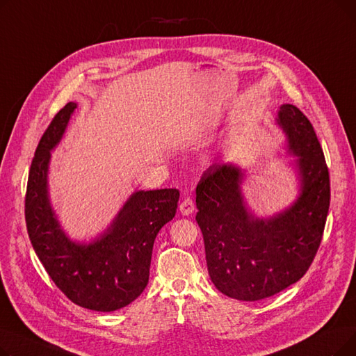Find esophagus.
Returning a JSON list of instances; mask_svg holds the SVG:
<instances>
[{
  "label": "esophagus",
  "instance_id": "34e87169",
  "mask_svg": "<svg viewBox=\"0 0 356 356\" xmlns=\"http://www.w3.org/2000/svg\"><path fill=\"white\" fill-rule=\"evenodd\" d=\"M180 213L184 216H189L193 211H195V202L191 197L183 199V202L180 203Z\"/></svg>",
  "mask_w": 356,
  "mask_h": 356
}]
</instances>
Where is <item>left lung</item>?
<instances>
[{
	"mask_svg": "<svg viewBox=\"0 0 356 356\" xmlns=\"http://www.w3.org/2000/svg\"><path fill=\"white\" fill-rule=\"evenodd\" d=\"M287 140L298 196L284 211L257 216L242 193L245 170L215 163L196 188V220L215 287L228 297L255 302L297 283L321 245L330 203L329 170L310 121L283 104L275 118Z\"/></svg>",
	"mask_w": 356,
	"mask_h": 356,
	"instance_id": "8db88e82",
	"label": "left lung"
}]
</instances>
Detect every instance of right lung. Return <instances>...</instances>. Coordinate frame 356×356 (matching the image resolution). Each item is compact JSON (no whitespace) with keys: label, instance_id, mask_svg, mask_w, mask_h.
<instances>
[{"label":"right lung","instance_id":"obj_1","mask_svg":"<svg viewBox=\"0 0 356 356\" xmlns=\"http://www.w3.org/2000/svg\"><path fill=\"white\" fill-rule=\"evenodd\" d=\"M76 108V102L66 104L35 148L26 193L27 232L47 274L69 300L89 310L114 312L144 291L154 239L175 218L180 193L177 189L137 191L97 238L72 241L51 207L49 165Z\"/></svg>","mask_w":356,"mask_h":356}]
</instances>
